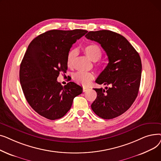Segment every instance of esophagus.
Instances as JSON below:
<instances>
[{
  "instance_id": "1",
  "label": "esophagus",
  "mask_w": 161,
  "mask_h": 161,
  "mask_svg": "<svg viewBox=\"0 0 161 161\" xmlns=\"http://www.w3.org/2000/svg\"><path fill=\"white\" fill-rule=\"evenodd\" d=\"M88 90H89V87H83V92H86Z\"/></svg>"
}]
</instances>
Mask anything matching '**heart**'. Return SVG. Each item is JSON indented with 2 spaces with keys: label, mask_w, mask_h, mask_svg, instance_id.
<instances>
[{
  "label": "heart",
  "mask_w": 161,
  "mask_h": 161,
  "mask_svg": "<svg viewBox=\"0 0 161 161\" xmlns=\"http://www.w3.org/2000/svg\"><path fill=\"white\" fill-rule=\"evenodd\" d=\"M83 51L90 60L93 62L98 61L103 55V52L100 47L95 44H91L86 46L83 48ZM75 57V51L71 50L68 53L66 58V63L68 66L70 68L73 66ZM74 78L76 82L82 84V85H88L94 79V74L91 72L79 71L74 74Z\"/></svg>",
  "instance_id": "heart-1"
}]
</instances>
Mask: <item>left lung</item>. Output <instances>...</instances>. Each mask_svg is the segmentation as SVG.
Listing matches in <instances>:
<instances>
[{
    "label": "left lung",
    "instance_id": "8db88e82",
    "mask_svg": "<svg viewBox=\"0 0 161 161\" xmlns=\"http://www.w3.org/2000/svg\"><path fill=\"white\" fill-rule=\"evenodd\" d=\"M86 37L99 43L108 57V65L95 81L109 87L94 89L97 97L91 108L98 117L111 119L128 110L138 96L141 58L129 42L115 32L90 31Z\"/></svg>",
    "mask_w": 161,
    "mask_h": 161
}]
</instances>
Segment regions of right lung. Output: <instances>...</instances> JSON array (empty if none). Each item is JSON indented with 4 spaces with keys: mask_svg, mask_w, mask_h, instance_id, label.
I'll list each match as a JSON object with an SVG mask.
<instances>
[{
    "mask_svg": "<svg viewBox=\"0 0 161 161\" xmlns=\"http://www.w3.org/2000/svg\"><path fill=\"white\" fill-rule=\"evenodd\" d=\"M87 31L51 30L32 40L20 65L19 80L25 98L39 115L50 120L63 117L74 98L82 92L74 82L63 86L57 79L66 73V58L73 44Z\"/></svg>",
    "mask_w": 161,
    "mask_h": 161,
    "instance_id": "add662e5",
    "label": "right lung"
}]
</instances>
